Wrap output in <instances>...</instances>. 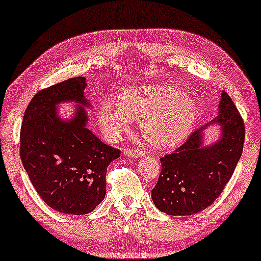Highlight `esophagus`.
Returning a JSON list of instances; mask_svg holds the SVG:
<instances>
[{
  "mask_svg": "<svg viewBox=\"0 0 261 261\" xmlns=\"http://www.w3.org/2000/svg\"><path fill=\"white\" fill-rule=\"evenodd\" d=\"M124 155L127 157H134V159H138V157L144 156V152L138 149H125L124 150Z\"/></svg>",
  "mask_w": 261,
  "mask_h": 261,
  "instance_id": "1",
  "label": "esophagus"
}]
</instances>
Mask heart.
<instances>
[{
    "mask_svg": "<svg viewBox=\"0 0 261 261\" xmlns=\"http://www.w3.org/2000/svg\"><path fill=\"white\" fill-rule=\"evenodd\" d=\"M199 115L196 99L174 85L156 84L127 87L119 101L105 99L98 112L100 130L109 141H118L139 120L142 134L157 148H171L190 134Z\"/></svg>",
    "mask_w": 261,
    "mask_h": 261,
    "instance_id": "heart-1",
    "label": "heart"
}]
</instances>
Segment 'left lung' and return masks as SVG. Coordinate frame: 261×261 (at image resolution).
<instances>
[{"instance_id": "1", "label": "left lung", "mask_w": 261, "mask_h": 261, "mask_svg": "<svg viewBox=\"0 0 261 261\" xmlns=\"http://www.w3.org/2000/svg\"><path fill=\"white\" fill-rule=\"evenodd\" d=\"M218 125L220 138L204 145L206 127ZM245 125L237 106L225 91L219 113L197 129L183 144L161 159L162 171L151 190L153 203L168 215H193L209 207L220 196L239 162Z\"/></svg>"}]
</instances>
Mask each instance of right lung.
<instances>
[{
	"instance_id": "obj_1",
	"label": "right lung",
	"mask_w": 261,
	"mask_h": 261,
	"mask_svg": "<svg viewBox=\"0 0 261 261\" xmlns=\"http://www.w3.org/2000/svg\"><path fill=\"white\" fill-rule=\"evenodd\" d=\"M86 78L76 76L34 95L25 109L20 134L24 170L41 199L54 211L84 215L106 194V171L120 151L102 143L86 127ZM76 102L69 121L57 115V104Z\"/></svg>"
}]
</instances>
